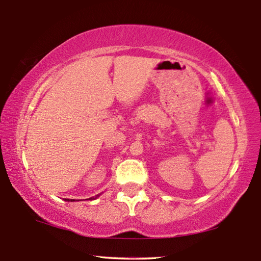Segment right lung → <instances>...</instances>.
Listing matches in <instances>:
<instances>
[{"mask_svg": "<svg viewBox=\"0 0 261 261\" xmlns=\"http://www.w3.org/2000/svg\"><path fill=\"white\" fill-rule=\"evenodd\" d=\"M99 197V194L98 196H95V197H92V198H90V199H95V198H98ZM67 201H74V199H65Z\"/></svg>", "mask_w": 261, "mask_h": 261, "instance_id": "add662e5", "label": "right lung"}]
</instances>
